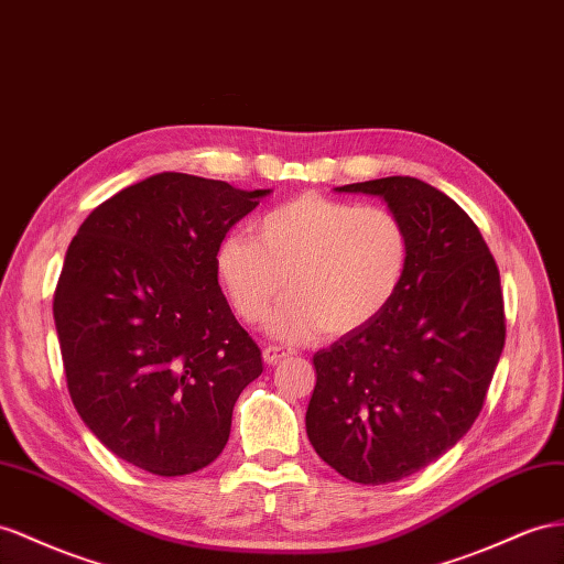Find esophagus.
<instances>
[{
    "mask_svg": "<svg viewBox=\"0 0 564 564\" xmlns=\"http://www.w3.org/2000/svg\"><path fill=\"white\" fill-rule=\"evenodd\" d=\"M288 355H291V350H283V348H279V345H267L264 352H262L267 365H279L281 359H285Z\"/></svg>",
    "mask_w": 564,
    "mask_h": 564,
    "instance_id": "1",
    "label": "esophagus"
}]
</instances>
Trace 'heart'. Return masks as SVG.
I'll return each mask as SVG.
<instances>
[{"mask_svg": "<svg viewBox=\"0 0 564 564\" xmlns=\"http://www.w3.org/2000/svg\"><path fill=\"white\" fill-rule=\"evenodd\" d=\"M254 230L257 238H224L216 273L230 307L248 324L262 322L288 285L293 295L269 322L281 340L367 326L395 300L410 269L408 226L386 207L302 195L267 212Z\"/></svg>", "mask_w": 564, "mask_h": 564, "instance_id": "obj_1", "label": "heart"}]
</instances>
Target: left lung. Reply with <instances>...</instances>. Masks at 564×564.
I'll return each mask as SVG.
<instances>
[{
  "instance_id": "8db88e82",
  "label": "left lung",
  "mask_w": 564,
  "mask_h": 564,
  "mask_svg": "<svg viewBox=\"0 0 564 564\" xmlns=\"http://www.w3.org/2000/svg\"><path fill=\"white\" fill-rule=\"evenodd\" d=\"M381 197L408 226L405 283L377 319L314 355L307 436L365 486L400 481L471 429L505 345L500 273L455 199L410 176L336 187Z\"/></svg>"
}]
</instances>
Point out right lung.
<instances>
[{
  "instance_id": "add662e5",
  "label": "right lung",
  "mask_w": 564,
  "mask_h": 564,
  "mask_svg": "<svg viewBox=\"0 0 564 564\" xmlns=\"http://www.w3.org/2000/svg\"><path fill=\"white\" fill-rule=\"evenodd\" d=\"M269 193L154 173L93 209L68 245L54 324L70 400L99 443L144 471L212 465L264 369L221 293L216 250Z\"/></svg>"
}]
</instances>
